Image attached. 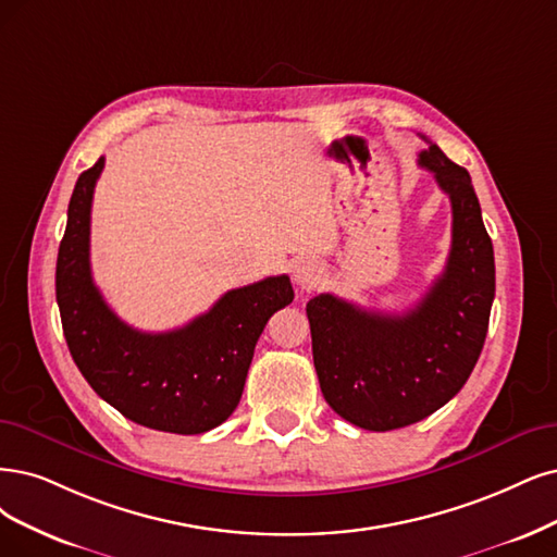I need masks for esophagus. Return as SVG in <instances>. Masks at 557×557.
<instances>
[{"instance_id": "obj_1", "label": "esophagus", "mask_w": 557, "mask_h": 557, "mask_svg": "<svg viewBox=\"0 0 557 557\" xmlns=\"http://www.w3.org/2000/svg\"><path fill=\"white\" fill-rule=\"evenodd\" d=\"M321 265L314 263V261H298L294 265V282L296 286H300V289H312V286H317L321 282Z\"/></svg>"}]
</instances>
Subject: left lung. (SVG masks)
Masks as SVG:
<instances>
[{
    "label": "left lung",
    "mask_w": 557,
    "mask_h": 557,
    "mask_svg": "<svg viewBox=\"0 0 557 557\" xmlns=\"http://www.w3.org/2000/svg\"><path fill=\"white\" fill-rule=\"evenodd\" d=\"M422 139L418 164L451 203L443 275L404 314L369 312L333 294L307 302L321 393L360 429L389 431L424 420L455 397L475 367L496 296L493 245L470 174Z\"/></svg>",
    "instance_id": "8db88e82"
}]
</instances>
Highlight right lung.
<instances>
[{
  "instance_id": "add662e5",
  "label": "right lung",
  "mask_w": 557,
  "mask_h": 557,
  "mask_svg": "<svg viewBox=\"0 0 557 557\" xmlns=\"http://www.w3.org/2000/svg\"><path fill=\"white\" fill-rule=\"evenodd\" d=\"M98 158L82 172L57 257V305L69 351L100 399L123 418L170 434H203L230 418L263 327L294 300L286 275L226 292L209 312L170 333L123 323L91 277L89 234Z\"/></svg>"
}]
</instances>
